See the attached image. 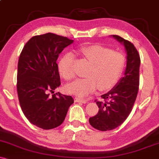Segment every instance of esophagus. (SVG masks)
<instances>
[{"label":"esophagus","mask_w":159,"mask_h":159,"mask_svg":"<svg viewBox=\"0 0 159 159\" xmlns=\"http://www.w3.org/2000/svg\"><path fill=\"white\" fill-rule=\"evenodd\" d=\"M75 101L77 102V103H79V102H81V103H86L87 102H88L87 101V100L81 99V98H75Z\"/></svg>","instance_id":"34e87169"}]
</instances>
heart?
Instances as JSON below:
<instances>
[{
  "instance_id": "obj_1",
  "label": "heart",
  "mask_w": 159,
  "mask_h": 159,
  "mask_svg": "<svg viewBox=\"0 0 159 159\" xmlns=\"http://www.w3.org/2000/svg\"><path fill=\"white\" fill-rule=\"evenodd\" d=\"M81 53L89 61L91 67L86 72L85 78L77 79L66 86L69 93L80 97H85L93 93L98 88L101 91L112 89L117 84L123 75L126 63V56L119 52L101 45L81 48ZM75 56L71 52L65 54L58 62V71L66 80L75 77L73 61Z\"/></svg>"
}]
</instances>
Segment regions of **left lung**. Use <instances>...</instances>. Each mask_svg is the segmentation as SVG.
<instances>
[{
  "mask_svg": "<svg viewBox=\"0 0 159 159\" xmlns=\"http://www.w3.org/2000/svg\"><path fill=\"white\" fill-rule=\"evenodd\" d=\"M112 37L124 46L126 67L124 74L110 91L101 95L103 101H97L98 114L89 119L93 128L109 131L120 126L129 115L136 99L139 84L140 58L133 43L116 35Z\"/></svg>",
  "mask_w": 159,
  "mask_h": 159,
  "instance_id": "1",
  "label": "left lung"
}]
</instances>
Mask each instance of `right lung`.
I'll list each match as a JSON object with an SVG mask.
<instances>
[{
	"mask_svg": "<svg viewBox=\"0 0 159 159\" xmlns=\"http://www.w3.org/2000/svg\"><path fill=\"white\" fill-rule=\"evenodd\" d=\"M73 42L51 33L35 36L20 56L16 84L20 105L32 124L43 129L60 126L74 103L71 96L56 93L50 97L49 93L61 84L58 55Z\"/></svg>",
	"mask_w": 159,
	"mask_h": 159,
	"instance_id": "1",
	"label": "right lung"
}]
</instances>
